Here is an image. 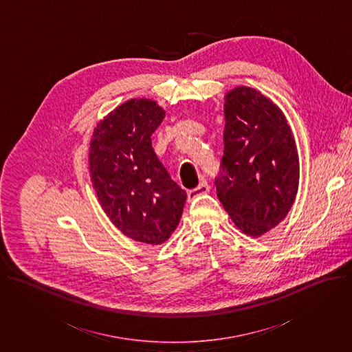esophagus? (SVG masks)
I'll use <instances>...</instances> for the list:
<instances>
[{"label":"esophagus","instance_id":"esophagus-1","mask_svg":"<svg viewBox=\"0 0 352 352\" xmlns=\"http://www.w3.org/2000/svg\"><path fill=\"white\" fill-rule=\"evenodd\" d=\"M208 192H210V185H208V182H207V181H203L197 188H195V189L189 190V197L195 199V197H197V196L207 195Z\"/></svg>","mask_w":352,"mask_h":352}]
</instances>
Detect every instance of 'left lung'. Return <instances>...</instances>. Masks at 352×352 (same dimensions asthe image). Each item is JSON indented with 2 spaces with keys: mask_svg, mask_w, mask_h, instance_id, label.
Returning <instances> with one entry per match:
<instances>
[{
  "mask_svg": "<svg viewBox=\"0 0 352 352\" xmlns=\"http://www.w3.org/2000/svg\"><path fill=\"white\" fill-rule=\"evenodd\" d=\"M224 117L216 193L241 231L260 236L280 223L295 200L296 145L280 109L253 88L230 91Z\"/></svg>",
  "mask_w": 352,
  "mask_h": 352,
  "instance_id": "1",
  "label": "left lung"
}]
</instances>
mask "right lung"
<instances>
[{
  "mask_svg": "<svg viewBox=\"0 0 352 352\" xmlns=\"http://www.w3.org/2000/svg\"><path fill=\"white\" fill-rule=\"evenodd\" d=\"M163 118L155 102L128 100L98 125L89 146L91 179L102 208L122 234L149 245L170 238L186 201L151 144Z\"/></svg>",
  "mask_w": 352,
  "mask_h": 352,
  "instance_id": "1",
  "label": "right lung"
}]
</instances>
